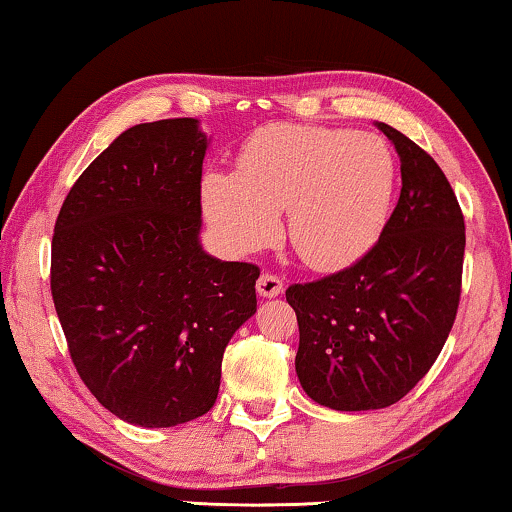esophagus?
I'll return each instance as SVG.
<instances>
[{"label":"esophagus","instance_id":"1","mask_svg":"<svg viewBox=\"0 0 512 512\" xmlns=\"http://www.w3.org/2000/svg\"><path fill=\"white\" fill-rule=\"evenodd\" d=\"M256 291H258V296H263V298H275L284 291V284L277 275H270V272H265V275L258 277Z\"/></svg>","mask_w":512,"mask_h":512}]
</instances>
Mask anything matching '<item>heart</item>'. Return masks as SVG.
<instances>
[{
  "mask_svg": "<svg viewBox=\"0 0 512 512\" xmlns=\"http://www.w3.org/2000/svg\"><path fill=\"white\" fill-rule=\"evenodd\" d=\"M240 174L202 181L209 223L233 251H256L286 233L314 270H340L380 240L394 205L398 167L377 135L314 125H270L242 146Z\"/></svg>",
  "mask_w": 512,
  "mask_h": 512,
  "instance_id": "1",
  "label": "heart"
}]
</instances>
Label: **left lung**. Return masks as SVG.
Segmentation results:
<instances>
[{
	"instance_id": "8db88e82",
	"label": "left lung",
	"mask_w": 512,
	"mask_h": 512,
	"mask_svg": "<svg viewBox=\"0 0 512 512\" xmlns=\"http://www.w3.org/2000/svg\"><path fill=\"white\" fill-rule=\"evenodd\" d=\"M401 158V198L375 247L349 268L291 284L305 394L331 410L389 408L438 359L461 296L466 228L429 153L377 123Z\"/></svg>"
}]
</instances>
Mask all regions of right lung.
I'll use <instances>...</instances> for the list:
<instances>
[{"label":"right lung","mask_w":512,"mask_h":512,"mask_svg":"<svg viewBox=\"0 0 512 512\" xmlns=\"http://www.w3.org/2000/svg\"><path fill=\"white\" fill-rule=\"evenodd\" d=\"M205 151L195 118L128 128L55 221L51 293L76 373L104 408L146 429L212 410L226 345L256 312L258 265L200 247Z\"/></svg>","instance_id":"obj_1"}]
</instances>
